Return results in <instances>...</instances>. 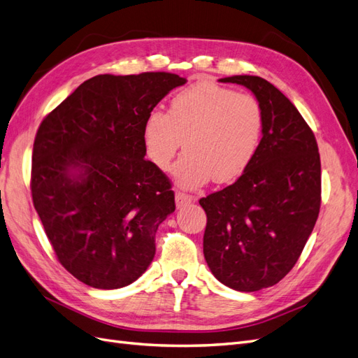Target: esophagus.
<instances>
[{"mask_svg":"<svg viewBox=\"0 0 358 358\" xmlns=\"http://www.w3.org/2000/svg\"><path fill=\"white\" fill-rule=\"evenodd\" d=\"M192 200L194 199L191 196H188V194H185V192H180V191L176 192V206H178V209L185 208V206H188Z\"/></svg>","mask_w":358,"mask_h":358,"instance_id":"34e87169","label":"esophagus"}]
</instances>
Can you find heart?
<instances>
[{
    "label": "heart",
    "instance_id": "1",
    "mask_svg": "<svg viewBox=\"0 0 358 358\" xmlns=\"http://www.w3.org/2000/svg\"><path fill=\"white\" fill-rule=\"evenodd\" d=\"M264 110L255 96L201 82L171 99L169 113L152 110L143 127L148 158L167 170L185 142L187 154L173 169L183 188L209 180L229 183L251 164L264 133Z\"/></svg>",
    "mask_w": 358,
    "mask_h": 358
}]
</instances>
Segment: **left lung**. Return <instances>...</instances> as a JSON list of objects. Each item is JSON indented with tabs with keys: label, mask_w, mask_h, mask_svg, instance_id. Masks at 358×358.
I'll use <instances>...</instances> for the list:
<instances>
[{
	"label": "left lung",
	"mask_w": 358,
	"mask_h": 358,
	"mask_svg": "<svg viewBox=\"0 0 358 358\" xmlns=\"http://www.w3.org/2000/svg\"><path fill=\"white\" fill-rule=\"evenodd\" d=\"M220 82L251 90L266 124L242 176L200 199L203 252L220 282L251 292L278 284L297 263L320 213L321 161L310 127L272 83L258 76Z\"/></svg>",
	"instance_id": "left-lung-1"
}]
</instances>
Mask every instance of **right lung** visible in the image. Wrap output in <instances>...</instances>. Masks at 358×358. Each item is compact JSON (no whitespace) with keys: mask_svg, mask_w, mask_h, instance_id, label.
<instances>
[{"mask_svg":"<svg viewBox=\"0 0 358 358\" xmlns=\"http://www.w3.org/2000/svg\"><path fill=\"white\" fill-rule=\"evenodd\" d=\"M185 82L166 71L95 76L40 124L32 203L58 262L80 282L122 288L154 259L158 225L176 206L169 178L145 159L143 127Z\"/></svg>","mask_w":358,"mask_h":358,"instance_id":"add662e5","label":"right lung"}]
</instances>
